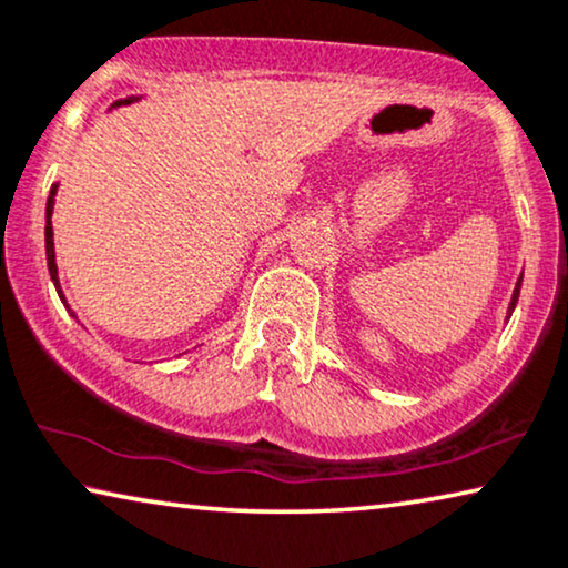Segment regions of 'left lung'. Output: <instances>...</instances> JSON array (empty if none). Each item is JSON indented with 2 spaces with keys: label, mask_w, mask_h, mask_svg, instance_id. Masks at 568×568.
<instances>
[{
  "label": "left lung",
  "mask_w": 568,
  "mask_h": 568,
  "mask_svg": "<svg viewBox=\"0 0 568 568\" xmlns=\"http://www.w3.org/2000/svg\"><path fill=\"white\" fill-rule=\"evenodd\" d=\"M520 286H523V278H520V282H517L515 292H513V302H509V315H513V310H515V302H517V297H520Z\"/></svg>",
  "instance_id": "1"
}]
</instances>
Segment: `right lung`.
<instances>
[{
  "mask_svg": "<svg viewBox=\"0 0 568 568\" xmlns=\"http://www.w3.org/2000/svg\"><path fill=\"white\" fill-rule=\"evenodd\" d=\"M133 100H125V102H114V106L120 104H130ZM55 189L59 184L51 186V196H48V204H45V256H48V271H51V278L55 284V290H59V297L63 300V292L59 286V268H55V251H53V225H51V215H53V196H55ZM65 302V300H63ZM73 315V312H71Z\"/></svg>",
  "mask_w": 568,
  "mask_h": 568,
  "instance_id": "add662e5",
  "label": "right lung"
}]
</instances>
